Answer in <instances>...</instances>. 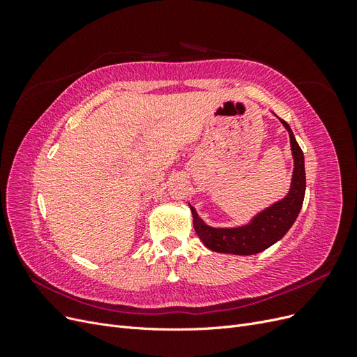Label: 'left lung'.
Listing matches in <instances>:
<instances>
[{
    "instance_id": "8db88e82",
    "label": "left lung",
    "mask_w": 357,
    "mask_h": 357,
    "mask_svg": "<svg viewBox=\"0 0 357 357\" xmlns=\"http://www.w3.org/2000/svg\"><path fill=\"white\" fill-rule=\"evenodd\" d=\"M280 122L289 132L291 156H294V174H291L287 195L283 199L271 204L261 213L255 214L248 223L234 226V228H214V226L207 225L189 204L193 218V228H195L199 240L210 250L240 256L261 253L265 248L282 240L291 228V225L295 223L305 197L304 153L296 143V138L289 123L282 119H280Z\"/></svg>"
}]
</instances>
